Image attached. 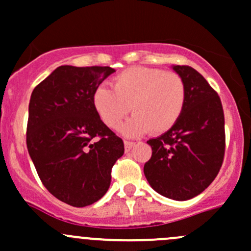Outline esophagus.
Returning <instances> with one entry per match:
<instances>
[{
  "instance_id": "34e87169",
  "label": "esophagus",
  "mask_w": 251,
  "mask_h": 251,
  "mask_svg": "<svg viewBox=\"0 0 251 251\" xmlns=\"http://www.w3.org/2000/svg\"><path fill=\"white\" fill-rule=\"evenodd\" d=\"M124 145H125V151L128 152L133 147L135 142H132V141H124Z\"/></svg>"
}]
</instances>
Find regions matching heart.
Returning <instances> with one entry per match:
<instances>
[{"instance_id":"heart-1","label":"heart","mask_w":251,"mask_h":251,"mask_svg":"<svg viewBox=\"0 0 251 251\" xmlns=\"http://www.w3.org/2000/svg\"><path fill=\"white\" fill-rule=\"evenodd\" d=\"M187 99L183 78L175 72L131 67L112 79V89L98 86L93 105L105 125L118 128L126 115L135 112L123 126L127 136L170 131L181 118Z\"/></svg>"}]
</instances>
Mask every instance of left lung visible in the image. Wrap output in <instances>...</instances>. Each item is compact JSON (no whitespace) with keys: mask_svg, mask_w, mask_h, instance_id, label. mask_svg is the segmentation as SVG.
<instances>
[{"mask_svg":"<svg viewBox=\"0 0 251 251\" xmlns=\"http://www.w3.org/2000/svg\"><path fill=\"white\" fill-rule=\"evenodd\" d=\"M172 68L186 83V105L170 131L147 141L152 156L144 173L161 196L187 201L202 193L221 170L226 152L224 112L221 98L202 74L188 65Z\"/></svg>","mask_w":251,"mask_h":251,"instance_id":"left-lung-1","label":"left lung"}]
</instances>
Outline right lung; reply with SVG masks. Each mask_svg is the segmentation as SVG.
<instances>
[{"label":"right lung","instance_id":"1","mask_svg":"<svg viewBox=\"0 0 251 251\" xmlns=\"http://www.w3.org/2000/svg\"><path fill=\"white\" fill-rule=\"evenodd\" d=\"M115 69L58 67L34 88L28 107L27 149L42 183L55 198L86 207L104 196L124 142L101 121L94 90Z\"/></svg>","mask_w":251,"mask_h":251}]
</instances>
